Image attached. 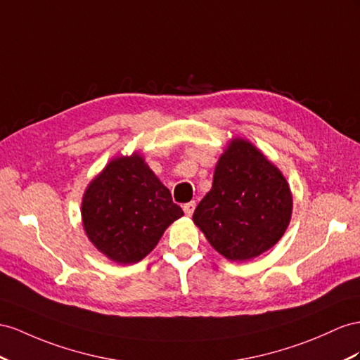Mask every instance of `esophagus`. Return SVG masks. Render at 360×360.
Returning <instances> with one entry per match:
<instances>
[{"instance_id":"1","label":"esophagus","mask_w":360,"mask_h":360,"mask_svg":"<svg viewBox=\"0 0 360 360\" xmlns=\"http://www.w3.org/2000/svg\"><path fill=\"white\" fill-rule=\"evenodd\" d=\"M184 213H186L187 216H191L193 213H195V208H196V202L191 200L188 202V204H184Z\"/></svg>"}]
</instances>
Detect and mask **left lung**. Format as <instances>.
<instances>
[{
	"instance_id": "obj_1",
	"label": "left lung",
	"mask_w": 360,
	"mask_h": 360,
	"mask_svg": "<svg viewBox=\"0 0 360 360\" xmlns=\"http://www.w3.org/2000/svg\"><path fill=\"white\" fill-rule=\"evenodd\" d=\"M293 196L281 170L245 138L229 140L216 164L213 187L193 222L229 262H248L284 236Z\"/></svg>"
}]
</instances>
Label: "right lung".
Here are the masks:
<instances>
[{"mask_svg": "<svg viewBox=\"0 0 360 360\" xmlns=\"http://www.w3.org/2000/svg\"><path fill=\"white\" fill-rule=\"evenodd\" d=\"M80 211L89 242L117 264L141 262L184 216L140 152L110 160L88 184Z\"/></svg>", "mask_w": 360, "mask_h": 360, "instance_id": "obj_1", "label": "right lung"}]
</instances>
